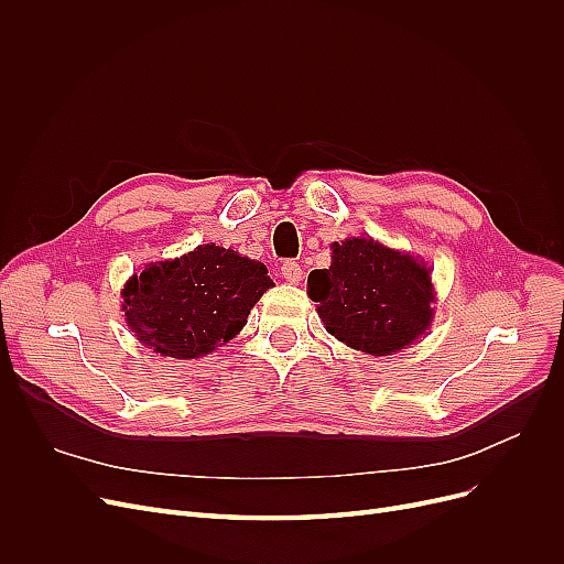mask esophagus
<instances>
[{
    "instance_id": "34e87169",
    "label": "esophagus",
    "mask_w": 564,
    "mask_h": 564,
    "mask_svg": "<svg viewBox=\"0 0 564 564\" xmlns=\"http://www.w3.org/2000/svg\"><path fill=\"white\" fill-rule=\"evenodd\" d=\"M280 275H282L286 282L296 284V282L301 280V275H303V270H301L299 261H284L282 268H280Z\"/></svg>"
}]
</instances>
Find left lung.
<instances>
[{
  "label": "left lung",
  "instance_id": "1",
  "mask_svg": "<svg viewBox=\"0 0 564 564\" xmlns=\"http://www.w3.org/2000/svg\"><path fill=\"white\" fill-rule=\"evenodd\" d=\"M308 294L332 336L371 355L414 344L433 317L429 268L362 237L334 245L332 265L308 275Z\"/></svg>",
  "mask_w": 564,
  "mask_h": 564
}]
</instances>
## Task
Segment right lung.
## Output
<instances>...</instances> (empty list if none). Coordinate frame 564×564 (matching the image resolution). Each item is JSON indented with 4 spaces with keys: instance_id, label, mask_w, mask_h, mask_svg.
Segmentation results:
<instances>
[{
    "instance_id": "1",
    "label": "right lung",
    "mask_w": 564,
    "mask_h": 564,
    "mask_svg": "<svg viewBox=\"0 0 564 564\" xmlns=\"http://www.w3.org/2000/svg\"><path fill=\"white\" fill-rule=\"evenodd\" d=\"M272 284L261 261L204 245L133 275L124 289V315L141 344L193 360L240 332Z\"/></svg>"
}]
</instances>
